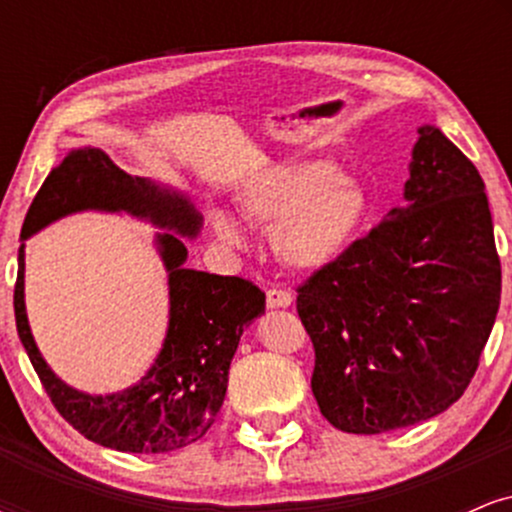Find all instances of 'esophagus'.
<instances>
[{
  "instance_id": "1",
  "label": "esophagus",
  "mask_w": 512,
  "mask_h": 512,
  "mask_svg": "<svg viewBox=\"0 0 512 512\" xmlns=\"http://www.w3.org/2000/svg\"><path fill=\"white\" fill-rule=\"evenodd\" d=\"M293 296L286 289H269L267 291V308H289Z\"/></svg>"
}]
</instances>
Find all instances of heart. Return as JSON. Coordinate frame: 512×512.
Segmentation results:
<instances>
[{
    "mask_svg": "<svg viewBox=\"0 0 512 512\" xmlns=\"http://www.w3.org/2000/svg\"><path fill=\"white\" fill-rule=\"evenodd\" d=\"M243 209L264 231L276 233L281 260L293 269H320L337 260L361 231L368 199L354 180L327 161L279 166L243 195ZM223 243L243 245L245 233L226 211L214 214Z\"/></svg>",
    "mask_w": 512,
    "mask_h": 512,
    "instance_id": "1",
    "label": "heart"
}]
</instances>
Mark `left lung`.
I'll return each mask as SVG.
<instances>
[{
    "label": "left lung",
    "instance_id": "left-lung-1",
    "mask_svg": "<svg viewBox=\"0 0 512 512\" xmlns=\"http://www.w3.org/2000/svg\"><path fill=\"white\" fill-rule=\"evenodd\" d=\"M409 175L407 207L296 289L315 349L310 387L322 416L346 433L414 426L457 402L501 303V260L474 163L424 125Z\"/></svg>",
    "mask_w": 512,
    "mask_h": 512
}]
</instances>
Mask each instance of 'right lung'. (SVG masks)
Segmentation results:
<instances>
[{"instance_id":"1","label":"right lung","mask_w":512,"mask_h":512,"mask_svg":"<svg viewBox=\"0 0 512 512\" xmlns=\"http://www.w3.org/2000/svg\"><path fill=\"white\" fill-rule=\"evenodd\" d=\"M84 209L127 211L190 238L202 226V216L185 197L132 178L103 151L79 149L45 178L23 221L21 238ZM158 248L170 286L166 342L149 373L115 395L74 390L43 361L23 303V245L14 286L21 344L62 419L93 443L139 455L185 448L209 431L226 397L240 334L264 313V293L252 281L185 269L187 248L173 233H158Z\"/></svg>"}]
</instances>
